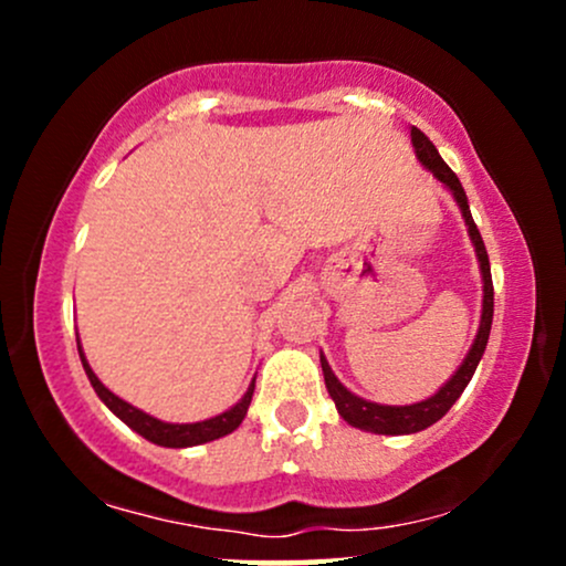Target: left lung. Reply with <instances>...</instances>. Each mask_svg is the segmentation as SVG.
Returning a JSON list of instances; mask_svg holds the SVG:
<instances>
[{
    "label": "left lung",
    "mask_w": 566,
    "mask_h": 566,
    "mask_svg": "<svg viewBox=\"0 0 566 566\" xmlns=\"http://www.w3.org/2000/svg\"><path fill=\"white\" fill-rule=\"evenodd\" d=\"M412 146L415 154H418L420 165L426 170L433 172V178L441 180L447 188L452 191L454 201H458L460 212H463L465 226H469V237L473 242V250H476L479 258V269H482V282H484V297H482V322H479V333L473 337V346L469 354H465L463 365L458 367V373L452 375L444 386L439 388L431 399L418 401V405H405V407H391V405H375V401L361 399V396L350 394L340 380L335 378L333 367L327 365L322 354V373H324V382H327V391L333 396L337 412L340 418L346 420L348 426L361 428V431H373V433H386V437H401V433H418L423 428L433 426L437 420L444 418L450 412V407L460 399V394L465 391L473 373H476L479 361H482L486 340H490V329H492V311H495V290H492V274H490V258H486V247L482 242V233H479L476 223L471 218V207H469V197H465L463 186H460L458 175H454L447 161L439 157L437 146L420 133L418 127H412Z\"/></svg>",
    "instance_id": "1"
}]
</instances>
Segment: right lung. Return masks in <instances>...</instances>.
<instances>
[{"instance_id": "right-lung-1", "label": "right lung", "mask_w": 566, "mask_h": 566, "mask_svg": "<svg viewBox=\"0 0 566 566\" xmlns=\"http://www.w3.org/2000/svg\"><path fill=\"white\" fill-rule=\"evenodd\" d=\"M76 348H80V359H82L84 373H87V378H90V382H93L95 394L101 396L103 405L112 409L122 423H127L129 428H133L135 433H140L143 439L154 441V444H159V447H197V444H205V441H216L220 437H226V433L237 431L239 423L244 420L247 407H250V401H252V391H255V378H252L250 388H247V394L242 396V399H239L231 409H226V412L216 415V418L201 420V423H165V420L151 418V415H146L143 409L127 405L125 399H119V396L108 391V388L97 380V375L93 373V367L87 365V359H84L80 340H76Z\"/></svg>"}]
</instances>
